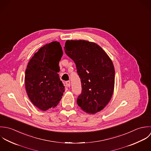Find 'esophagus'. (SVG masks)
<instances>
[{"label": "esophagus", "instance_id": "1", "mask_svg": "<svg viewBox=\"0 0 151 151\" xmlns=\"http://www.w3.org/2000/svg\"><path fill=\"white\" fill-rule=\"evenodd\" d=\"M65 83V85H66V86H67V87H70V81H66Z\"/></svg>", "mask_w": 151, "mask_h": 151}]
</instances>
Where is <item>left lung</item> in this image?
<instances>
[{
  "instance_id": "1",
  "label": "left lung",
  "mask_w": 151,
  "mask_h": 151,
  "mask_svg": "<svg viewBox=\"0 0 151 151\" xmlns=\"http://www.w3.org/2000/svg\"><path fill=\"white\" fill-rule=\"evenodd\" d=\"M65 52L75 63L82 93L78 105L87 113L103 110L112 97L115 81L113 63L97 44L85 40H67Z\"/></svg>"
}]
</instances>
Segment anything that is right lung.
I'll return each mask as SVG.
<instances>
[{"mask_svg":"<svg viewBox=\"0 0 151 151\" xmlns=\"http://www.w3.org/2000/svg\"><path fill=\"white\" fill-rule=\"evenodd\" d=\"M62 55L60 43L53 41L40 48L28 63L26 89L31 101L41 110L56 107L65 91L58 73Z\"/></svg>","mask_w":151,"mask_h":151,"instance_id":"1","label":"right lung"}]
</instances>
